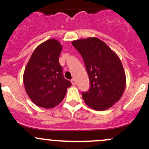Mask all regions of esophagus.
I'll use <instances>...</instances> for the list:
<instances>
[{
	"instance_id": "obj_1",
	"label": "esophagus",
	"mask_w": 149,
	"mask_h": 149,
	"mask_svg": "<svg viewBox=\"0 0 149 149\" xmlns=\"http://www.w3.org/2000/svg\"><path fill=\"white\" fill-rule=\"evenodd\" d=\"M71 81V84H73V85H76V81L75 79H73L71 81Z\"/></svg>"
}]
</instances>
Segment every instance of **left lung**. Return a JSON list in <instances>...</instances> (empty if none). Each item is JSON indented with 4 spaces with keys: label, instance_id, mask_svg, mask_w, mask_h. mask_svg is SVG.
I'll return each instance as SVG.
<instances>
[{
    "label": "left lung",
    "instance_id": "left-lung-1",
    "mask_svg": "<svg viewBox=\"0 0 149 149\" xmlns=\"http://www.w3.org/2000/svg\"><path fill=\"white\" fill-rule=\"evenodd\" d=\"M72 45L81 55L89 79V90L82 93L84 102L95 110L109 109L120 100L125 88L119 57L97 37L74 40Z\"/></svg>",
    "mask_w": 149,
    "mask_h": 149
}]
</instances>
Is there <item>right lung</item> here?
Wrapping results in <instances>:
<instances>
[{"mask_svg": "<svg viewBox=\"0 0 149 149\" xmlns=\"http://www.w3.org/2000/svg\"><path fill=\"white\" fill-rule=\"evenodd\" d=\"M63 46L50 39L36 47L25 68L23 76L26 92L40 107L49 109L59 104L71 83L64 78L59 63Z\"/></svg>", "mask_w": 149, "mask_h": 149, "instance_id": "1", "label": "right lung"}]
</instances>
